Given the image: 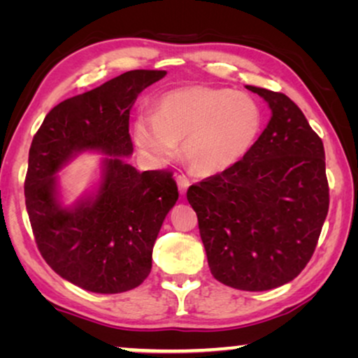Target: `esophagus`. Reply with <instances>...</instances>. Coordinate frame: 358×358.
<instances>
[{
	"instance_id": "34e87169",
	"label": "esophagus",
	"mask_w": 358,
	"mask_h": 358,
	"mask_svg": "<svg viewBox=\"0 0 358 358\" xmlns=\"http://www.w3.org/2000/svg\"><path fill=\"white\" fill-rule=\"evenodd\" d=\"M176 180H178L180 195H184L185 190H187V187L190 185V180H189L187 178H185V176H178V178H176Z\"/></svg>"
}]
</instances>
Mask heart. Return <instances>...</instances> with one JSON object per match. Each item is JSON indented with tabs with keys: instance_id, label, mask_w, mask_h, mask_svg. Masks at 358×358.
Masks as SVG:
<instances>
[{
	"instance_id": "obj_1",
	"label": "heart",
	"mask_w": 358,
	"mask_h": 358,
	"mask_svg": "<svg viewBox=\"0 0 358 358\" xmlns=\"http://www.w3.org/2000/svg\"><path fill=\"white\" fill-rule=\"evenodd\" d=\"M261 129V106L246 92L192 86L159 96L155 114L136 117L134 138L158 161L173 158L184 139L182 155L190 168L213 176L238 164Z\"/></svg>"
}]
</instances>
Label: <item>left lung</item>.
<instances>
[{
  "label": "left lung",
  "instance_id": "8db88e82",
  "mask_svg": "<svg viewBox=\"0 0 358 358\" xmlns=\"http://www.w3.org/2000/svg\"><path fill=\"white\" fill-rule=\"evenodd\" d=\"M272 117L249 153L223 173L190 185L212 275L264 292L293 280L315 252L329 210L322 140L282 92L246 86Z\"/></svg>",
  "mask_w": 358,
  "mask_h": 358
}]
</instances>
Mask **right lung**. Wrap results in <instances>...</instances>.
Here are the masks:
<instances>
[{
	"label": "right lung",
	"instance_id": "1",
	"mask_svg": "<svg viewBox=\"0 0 358 358\" xmlns=\"http://www.w3.org/2000/svg\"><path fill=\"white\" fill-rule=\"evenodd\" d=\"M166 71L134 70L48 112L34 135L24 182L37 248L65 280L94 293H122L151 272V254L166 215L179 197L169 171L125 163L134 153L130 109ZM101 150L103 179L94 198L61 207L55 174L76 152Z\"/></svg>",
	"mask_w": 358,
	"mask_h": 358
}]
</instances>
